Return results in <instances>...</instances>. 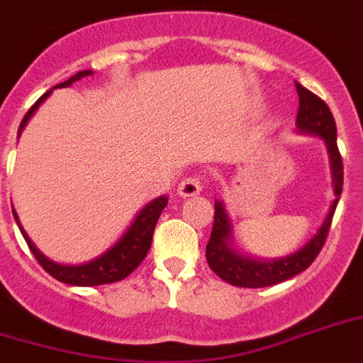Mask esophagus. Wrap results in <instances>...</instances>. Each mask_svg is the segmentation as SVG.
Listing matches in <instances>:
<instances>
[{"mask_svg":"<svg viewBox=\"0 0 363 363\" xmlns=\"http://www.w3.org/2000/svg\"><path fill=\"white\" fill-rule=\"evenodd\" d=\"M201 177L198 175H192V177H186L184 181L181 182V186H179V194H181L182 198H190V196H196V194L201 192Z\"/></svg>","mask_w":363,"mask_h":363,"instance_id":"esophagus-1","label":"esophagus"}]
</instances>
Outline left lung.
<instances>
[{
    "mask_svg": "<svg viewBox=\"0 0 363 363\" xmlns=\"http://www.w3.org/2000/svg\"><path fill=\"white\" fill-rule=\"evenodd\" d=\"M296 92L299 96L298 122L296 124L301 131H309V133L320 135L326 141L328 150H330L333 182H335V201H333L332 211H330V215H328L326 222L318 230V233L301 250H298L292 256H286V258L271 259V262L250 259L247 256L233 252L232 248L228 247V239L232 238V228H230L228 216L224 213V207H222L220 201H216L215 222H213V232H211V239L207 242L205 256H207V264H209L211 269L215 271L222 281L230 282L233 286H273V284H279V282L299 275L320 254L322 247L326 245L330 228H332L333 213H335V207H337L339 196L343 192V158H341V152H339L337 147V128H335L332 111H330L324 99H320L316 94L301 86L299 82H296Z\"/></svg>",
    "mask_w": 363,
    "mask_h": 363,
    "instance_id": "left-lung-1",
    "label": "left lung"
}]
</instances>
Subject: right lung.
Wrapping results in <instances>:
<instances>
[{
  "label": "right lung",
  "instance_id": "1",
  "mask_svg": "<svg viewBox=\"0 0 363 363\" xmlns=\"http://www.w3.org/2000/svg\"><path fill=\"white\" fill-rule=\"evenodd\" d=\"M86 75H92V71H79L77 75H73L65 82H60L58 86L54 88L69 86L71 82L79 81V79H82V77ZM48 94L50 92L43 94L41 98L31 105V109L26 113V116L22 118V122H20L18 133L24 130V125L28 124L30 116L35 113L37 107L48 98ZM165 205H167V198H165V196H160L158 199L150 201V203L137 215L135 222L131 224L130 230L124 233V238L116 242L115 247L109 248V250L105 254H101L99 258L92 259V262H88V264L82 265L54 264V262L45 258V256L33 247V242L30 241V238L26 235V232L22 228H20V232L24 235L26 242H28V247H30L31 254H33L37 262H39V265L47 271L48 275L54 277L56 281L65 282V284H73V286H98V284H109V282L122 281V279H125V277L130 275L131 271H135L137 267H139V264H141L143 259H145V256L148 254V250H150L154 228H156V222H158ZM14 218H16V213H14ZM16 222H18V218H16Z\"/></svg>",
  "mask_w": 363,
  "mask_h": 363
}]
</instances>
